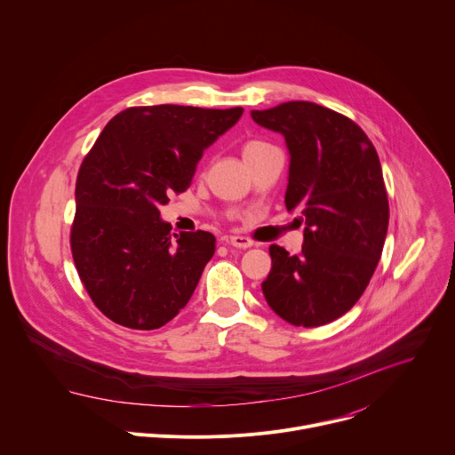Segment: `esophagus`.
<instances>
[{
  "instance_id": "1",
  "label": "esophagus",
  "mask_w": 455,
  "mask_h": 455,
  "mask_svg": "<svg viewBox=\"0 0 455 455\" xmlns=\"http://www.w3.org/2000/svg\"><path fill=\"white\" fill-rule=\"evenodd\" d=\"M225 243L227 244H230V246H235V248H250L251 244H253V241L251 239H248V237H244V235H227L225 237Z\"/></svg>"
}]
</instances>
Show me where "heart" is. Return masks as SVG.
<instances>
[{
    "label": "heart",
    "instance_id": "1",
    "mask_svg": "<svg viewBox=\"0 0 455 455\" xmlns=\"http://www.w3.org/2000/svg\"><path fill=\"white\" fill-rule=\"evenodd\" d=\"M265 148H268V144L263 142V140H248V142L243 146V156H248V155H251V153H255V151H261V149H265Z\"/></svg>",
    "mask_w": 455,
    "mask_h": 455
}]
</instances>
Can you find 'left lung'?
I'll list each match as a JSON object with an SVG mask.
<instances>
[{
	"mask_svg": "<svg viewBox=\"0 0 455 455\" xmlns=\"http://www.w3.org/2000/svg\"><path fill=\"white\" fill-rule=\"evenodd\" d=\"M251 118L284 137V204L306 221L299 253L270 246L263 295L293 326H323L358 302L381 257L388 200L378 153L358 124L315 102L253 109Z\"/></svg>",
	"mask_w": 455,
	"mask_h": 455,
	"instance_id": "1",
	"label": "left lung"
}]
</instances>
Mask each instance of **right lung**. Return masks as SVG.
Masks as SVG:
<instances>
[{
	"instance_id": "obj_1",
	"label": "right lung",
	"mask_w": 455,
	"mask_h": 455,
	"mask_svg": "<svg viewBox=\"0 0 455 455\" xmlns=\"http://www.w3.org/2000/svg\"><path fill=\"white\" fill-rule=\"evenodd\" d=\"M241 115L243 108H127L84 156L70 246L84 290L115 323L158 330L196 290L216 237L205 230L172 237L158 207L188 188L204 151Z\"/></svg>"
}]
</instances>
